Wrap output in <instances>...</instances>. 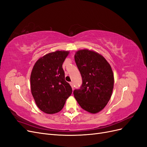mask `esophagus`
Here are the masks:
<instances>
[{"mask_svg":"<svg viewBox=\"0 0 147 147\" xmlns=\"http://www.w3.org/2000/svg\"><path fill=\"white\" fill-rule=\"evenodd\" d=\"M70 86H71V87H72V89L74 90V83H73V82H70Z\"/></svg>","mask_w":147,"mask_h":147,"instance_id":"34e87169","label":"esophagus"}]
</instances>
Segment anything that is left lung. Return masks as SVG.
I'll return each mask as SVG.
<instances>
[{"label":"left lung","mask_w":147,"mask_h":147,"mask_svg":"<svg viewBox=\"0 0 147 147\" xmlns=\"http://www.w3.org/2000/svg\"><path fill=\"white\" fill-rule=\"evenodd\" d=\"M75 61L82 77V84L74 95L82 108L95 114L108 103L114 87V75L110 64L102 55L88 49L80 50Z\"/></svg>","instance_id":"obj_1"}]
</instances>
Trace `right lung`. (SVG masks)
Instances as JSON below:
<instances>
[{
	"label": "right lung",
	"instance_id": "obj_1",
	"mask_svg": "<svg viewBox=\"0 0 147 147\" xmlns=\"http://www.w3.org/2000/svg\"><path fill=\"white\" fill-rule=\"evenodd\" d=\"M68 51L49 53L39 58L34 65L30 76L33 97L38 107L47 114L61 110L72 92L65 82L62 65Z\"/></svg>",
	"mask_w": 147,
	"mask_h": 147
}]
</instances>
